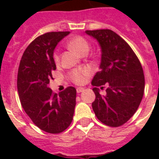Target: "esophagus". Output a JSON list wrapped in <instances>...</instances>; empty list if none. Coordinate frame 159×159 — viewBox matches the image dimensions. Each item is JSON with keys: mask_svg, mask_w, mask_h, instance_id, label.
Here are the masks:
<instances>
[{"mask_svg": "<svg viewBox=\"0 0 159 159\" xmlns=\"http://www.w3.org/2000/svg\"><path fill=\"white\" fill-rule=\"evenodd\" d=\"M84 91V88L83 87H77V93H80V92H82Z\"/></svg>", "mask_w": 159, "mask_h": 159, "instance_id": "obj_1", "label": "esophagus"}]
</instances>
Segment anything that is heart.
I'll list each match as a JSON object with an SVG mask.
<instances>
[{"mask_svg":"<svg viewBox=\"0 0 159 159\" xmlns=\"http://www.w3.org/2000/svg\"><path fill=\"white\" fill-rule=\"evenodd\" d=\"M67 46L71 49H72L75 52H77L80 55L84 53V52H88L90 48L88 42L84 38L81 37V36H77V37L71 39L68 41V43H67ZM53 58H54V61L56 63L59 62V55H58L57 52L54 53V54H53ZM90 73H91V72L87 68L73 70L70 73V77H71L72 82H75V83H77V84H83L87 81V77L89 76Z\"/></svg>","mask_w":159,"mask_h":159,"instance_id":"obj_1","label":"heart"}]
</instances>
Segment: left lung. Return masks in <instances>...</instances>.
Here are the masks:
<instances>
[{
    "instance_id": "8db88e82",
    "label": "left lung",
    "mask_w": 159,
    "mask_h": 159,
    "mask_svg": "<svg viewBox=\"0 0 159 159\" xmlns=\"http://www.w3.org/2000/svg\"><path fill=\"white\" fill-rule=\"evenodd\" d=\"M97 39L101 48L100 72L92 84L96 99L92 109L97 119L111 127L127 122L135 113L144 92V75L138 57L130 46L111 30H86ZM106 84L107 93L99 94L97 86Z\"/></svg>"
}]
</instances>
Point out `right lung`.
Segmentation results:
<instances>
[{
	"label": "right lung",
	"instance_id": "obj_1",
	"mask_svg": "<svg viewBox=\"0 0 159 159\" xmlns=\"http://www.w3.org/2000/svg\"><path fill=\"white\" fill-rule=\"evenodd\" d=\"M70 32H49L39 36L21 57L17 89L21 105L34 124L42 130L58 134L72 123L77 91L68 87L58 95L49 88L52 72L56 69L53 51Z\"/></svg>",
	"mask_w": 159,
	"mask_h": 159
}]
</instances>
